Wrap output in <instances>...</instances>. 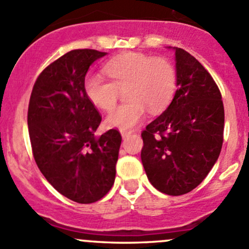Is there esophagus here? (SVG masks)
Segmentation results:
<instances>
[{
    "label": "esophagus",
    "instance_id": "obj_1",
    "mask_svg": "<svg viewBox=\"0 0 249 249\" xmlns=\"http://www.w3.org/2000/svg\"><path fill=\"white\" fill-rule=\"evenodd\" d=\"M130 135H131V131H122L123 139H126V137H129Z\"/></svg>",
    "mask_w": 249,
    "mask_h": 249
}]
</instances>
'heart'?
<instances>
[{
	"instance_id": "heart-1",
	"label": "heart",
	"mask_w": 249,
	"mask_h": 249,
	"mask_svg": "<svg viewBox=\"0 0 249 249\" xmlns=\"http://www.w3.org/2000/svg\"><path fill=\"white\" fill-rule=\"evenodd\" d=\"M107 78L90 73L84 79V92L100 109L110 110L117 105L119 89L126 87V104L109 113L106 124L122 131L132 129L145 117L162 112L172 101L177 72L169 59L143 53H124L104 67Z\"/></svg>"
}]
</instances>
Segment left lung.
Returning a JSON list of instances; mask_svg holds the SVG:
<instances>
[{
    "label": "left lung",
    "instance_id": "left-lung-1",
    "mask_svg": "<svg viewBox=\"0 0 249 249\" xmlns=\"http://www.w3.org/2000/svg\"><path fill=\"white\" fill-rule=\"evenodd\" d=\"M175 49L178 89L165 112L141 134V159L153 187L178 196L195 189L217 161L224 106L207 70L184 49Z\"/></svg>",
    "mask_w": 249,
    "mask_h": 249
}]
</instances>
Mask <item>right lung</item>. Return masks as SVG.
<instances>
[{"label": "right lung", "instance_id": "obj_1", "mask_svg": "<svg viewBox=\"0 0 249 249\" xmlns=\"http://www.w3.org/2000/svg\"><path fill=\"white\" fill-rule=\"evenodd\" d=\"M106 53L76 49L48 65L35 82L30 142L39 171L60 194L78 203L99 201L112 188L122 135L95 136L102 117L84 92L90 65Z\"/></svg>", "mask_w": 249, "mask_h": 249}]
</instances>
